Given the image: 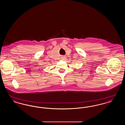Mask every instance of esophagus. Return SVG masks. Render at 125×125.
Segmentation results:
<instances>
[{
    "label": "esophagus",
    "instance_id": "34e87169",
    "mask_svg": "<svg viewBox=\"0 0 125 125\" xmlns=\"http://www.w3.org/2000/svg\"><path fill=\"white\" fill-rule=\"evenodd\" d=\"M61 59H62V60H64V59H65V57H64V56H62V58H61Z\"/></svg>",
    "mask_w": 125,
    "mask_h": 125
}]
</instances>
